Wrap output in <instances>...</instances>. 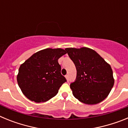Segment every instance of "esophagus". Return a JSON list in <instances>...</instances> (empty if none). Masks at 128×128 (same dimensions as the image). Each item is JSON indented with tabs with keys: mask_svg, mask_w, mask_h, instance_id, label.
Here are the masks:
<instances>
[{
	"mask_svg": "<svg viewBox=\"0 0 128 128\" xmlns=\"http://www.w3.org/2000/svg\"><path fill=\"white\" fill-rule=\"evenodd\" d=\"M65 78H66V81H69V79H68V76L66 75V76H65Z\"/></svg>",
	"mask_w": 128,
	"mask_h": 128,
	"instance_id": "1",
	"label": "esophagus"
}]
</instances>
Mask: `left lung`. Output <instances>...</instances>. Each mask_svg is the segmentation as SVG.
<instances>
[{
	"instance_id": "obj_1",
	"label": "left lung",
	"mask_w": 128,
	"mask_h": 128,
	"mask_svg": "<svg viewBox=\"0 0 128 128\" xmlns=\"http://www.w3.org/2000/svg\"><path fill=\"white\" fill-rule=\"evenodd\" d=\"M65 50L76 68V79L70 85L74 97L86 104H96L106 99L114 84L110 65L90 48Z\"/></svg>"
}]
</instances>
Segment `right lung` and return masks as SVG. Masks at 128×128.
Instances as JSON below:
<instances>
[{"mask_svg":"<svg viewBox=\"0 0 128 128\" xmlns=\"http://www.w3.org/2000/svg\"><path fill=\"white\" fill-rule=\"evenodd\" d=\"M66 53L62 48H46L32 54L20 65L17 82L26 98L42 102L57 94L66 81L58 63V59Z\"/></svg>","mask_w":128,"mask_h":128,"instance_id":"add662e5","label":"right lung"}]
</instances>
